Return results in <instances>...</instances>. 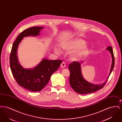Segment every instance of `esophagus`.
<instances>
[{
    "mask_svg": "<svg viewBox=\"0 0 122 122\" xmlns=\"http://www.w3.org/2000/svg\"><path fill=\"white\" fill-rule=\"evenodd\" d=\"M65 66H66L65 63L64 62H63L61 64V65H60V66H61V67L62 68H64V67H65Z\"/></svg>",
    "mask_w": 122,
    "mask_h": 122,
    "instance_id": "34e87169",
    "label": "esophagus"
}]
</instances>
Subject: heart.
<instances>
[{"mask_svg":"<svg viewBox=\"0 0 122 122\" xmlns=\"http://www.w3.org/2000/svg\"><path fill=\"white\" fill-rule=\"evenodd\" d=\"M86 44V42L84 40L75 38L63 42L61 48L66 52L74 51L71 55V58L72 59H76L84 57L88 53L89 48ZM55 52L58 54L60 53V51L57 48L55 49Z\"/></svg>","mask_w":122,"mask_h":122,"instance_id":"obj_1","label":"heart"}]
</instances>
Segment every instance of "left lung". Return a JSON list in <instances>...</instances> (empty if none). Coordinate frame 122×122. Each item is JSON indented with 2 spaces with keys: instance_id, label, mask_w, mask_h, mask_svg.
Returning a JSON list of instances; mask_svg holds the SVG:
<instances>
[{
  "instance_id": "obj_1",
  "label": "left lung",
  "mask_w": 122,
  "mask_h": 122,
  "mask_svg": "<svg viewBox=\"0 0 122 122\" xmlns=\"http://www.w3.org/2000/svg\"><path fill=\"white\" fill-rule=\"evenodd\" d=\"M107 50H108L111 54L112 58V64L111 65L109 76L112 73L114 66V57L113 53L112 48L111 46H108L107 48ZM81 62L78 61H74L70 63L69 66L70 71V86L76 92L85 94L95 92L97 90L102 89L104 86L107 79L104 83L99 85L93 84L86 81L83 77L81 73Z\"/></svg>"
}]
</instances>
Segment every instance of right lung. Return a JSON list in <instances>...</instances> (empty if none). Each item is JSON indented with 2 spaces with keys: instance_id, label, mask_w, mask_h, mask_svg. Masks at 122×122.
Returning <instances> with one entry per match:
<instances>
[{
  "instance_id": "obj_1",
  "label": "right lung",
  "mask_w": 122,
  "mask_h": 122,
  "mask_svg": "<svg viewBox=\"0 0 122 122\" xmlns=\"http://www.w3.org/2000/svg\"><path fill=\"white\" fill-rule=\"evenodd\" d=\"M42 27L35 26L24 30L18 36L13 44L10 61L12 73L19 86L33 92H39L49 81L52 74L58 70L62 61L49 60L43 58L33 69H25L20 64L17 51L20 43L24 37L39 35Z\"/></svg>"
}]
</instances>
